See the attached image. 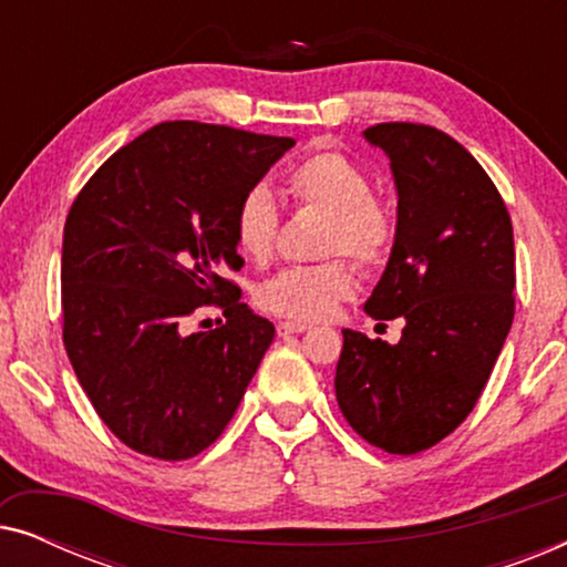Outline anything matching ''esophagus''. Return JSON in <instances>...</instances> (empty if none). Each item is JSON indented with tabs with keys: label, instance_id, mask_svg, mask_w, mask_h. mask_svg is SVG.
Masks as SVG:
<instances>
[{
	"label": "esophagus",
	"instance_id": "esophagus-1",
	"mask_svg": "<svg viewBox=\"0 0 567 567\" xmlns=\"http://www.w3.org/2000/svg\"><path fill=\"white\" fill-rule=\"evenodd\" d=\"M305 330H309L307 322H293V320L278 322V336H291V332H305Z\"/></svg>",
	"mask_w": 567,
	"mask_h": 567
}]
</instances>
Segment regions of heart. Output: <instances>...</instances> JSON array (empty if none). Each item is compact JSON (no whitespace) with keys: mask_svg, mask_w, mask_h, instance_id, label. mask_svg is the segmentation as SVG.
Wrapping results in <instances>:
<instances>
[{"mask_svg":"<svg viewBox=\"0 0 567 567\" xmlns=\"http://www.w3.org/2000/svg\"><path fill=\"white\" fill-rule=\"evenodd\" d=\"M286 190L299 208L324 212L320 250L336 258L312 266H289L268 278L258 291V305L270 315L297 322L330 317L355 291L351 255L363 268H377L390 258L398 221L392 208L371 193V177L359 162L336 150L315 152L286 175ZM281 235V208L268 188L252 185L235 208V239L255 262L274 258Z\"/></svg>","mask_w":567,"mask_h":567,"instance_id":"heart-1","label":"heart"}]
</instances>
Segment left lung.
Here are the masks:
<instances>
[{"instance_id":"1","label":"left lung","mask_w":567,"mask_h":567,"mask_svg":"<svg viewBox=\"0 0 567 567\" xmlns=\"http://www.w3.org/2000/svg\"><path fill=\"white\" fill-rule=\"evenodd\" d=\"M392 162L398 237L363 312L402 317L398 346L343 330L336 398L371 446L417 454L477 405L514 322V227L480 162L425 123L363 131Z\"/></svg>"}]
</instances>
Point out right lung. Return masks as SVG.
Here are the masks:
<instances>
[{
    "instance_id": "right-lung-1",
    "label": "right lung",
    "mask_w": 567,
    "mask_h": 567,
    "mask_svg": "<svg viewBox=\"0 0 567 567\" xmlns=\"http://www.w3.org/2000/svg\"><path fill=\"white\" fill-rule=\"evenodd\" d=\"M293 138L165 121L111 154L64 224L61 332L115 439L190 460L221 436L276 328L227 278L243 268L235 208ZM200 306L219 329L190 333Z\"/></svg>"
}]
</instances>
